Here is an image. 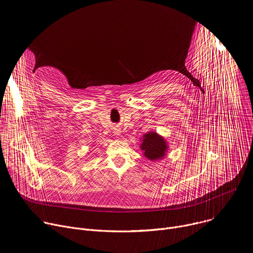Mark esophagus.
Returning <instances> with one entry per match:
<instances>
[{"label":"esophagus","mask_w":253,"mask_h":253,"mask_svg":"<svg viewBox=\"0 0 253 253\" xmlns=\"http://www.w3.org/2000/svg\"><path fill=\"white\" fill-rule=\"evenodd\" d=\"M116 134L119 135V134H120V130H116Z\"/></svg>","instance_id":"34e87169"}]
</instances>
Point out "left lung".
I'll return each instance as SVG.
<instances>
[{
	"mask_svg": "<svg viewBox=\"0 0 253 253\" xmlns=\"http://www.w3.org/2000/svg\"><path fill=\"white\" fill-rule=\"evenodd\" d=\"M141 149L144 151V155L150 160H157L163 157L166 152L167 146L164 139L156 133H148L143 138Z\"/></svg>",
	"mask_w": 253,
	"mask_h": 253,
	"instance_id": "left-lung-1",
	"label": "left lung"
}]
</instances>
